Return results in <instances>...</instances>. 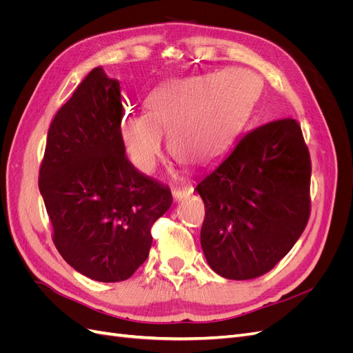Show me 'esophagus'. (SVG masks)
<instances>
[{
	"mask_svg": "<svg viewBox=\"0 0 353 353\" xmlns=\"http://www.w3.org/2000/svg\"><path fill=\"white\" fill-rule=\"evenodd\" d=\"M191 191H193V188L190 187H183V188H174L172 190V196L175 200H181V199H185L191 194Z\"/></svg>",
	"mask_w": 353,
	"mask_h": 353,
	"instance_id": "1",
	"label": "esophagus"
}]
</instances>
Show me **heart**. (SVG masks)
Masks as SVG:
<instances>
[{
	"instance_id": "1",
	"label": "heart",
	"mask_w": 353,
	"mask_h": 353,
	"mask_svg": "<svg viewBox=\"0 0 353 353\" xmlns=\"http://www.w3.org/2000/svg\"><path fill=\"white\" fill-rule=\"evenodd\" d=\"M261 81L244 69H225L170 81L144 100V113L119 121L123 152L143 174L169 152L185 166H205L227 150L261 94Z\"/></svg>"
}]
</instances>
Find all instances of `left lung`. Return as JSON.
Masks as SVG:
<instances>
[{"label": "left lung", "instance_id": "8db88e82", "mask_svg": "<svg viewBox=\"0 0 353 353\" xmlns=\"http://www.w3.org/2000/svg\"><path fill=\"white\" fill-rule=\"evenodd\" d=\"M311 157L294 119L243 135L194 188L205 201L200 243L228 280L271 271L302 236L311 212Z\"/></svg>", "mask_w": 353, "mask_h": 353}]
</instances>
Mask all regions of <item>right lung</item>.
Segmentation results:
<instances>
[{
    "label": "right lung",
    "mask_w": 353,
    "mask_h": 353,
    "mask_svg": "<svg viewBox=\"0 0 353 353\" xmlns=\"http://www.w3.org/2000/svg\"><path fill=\"white\" fill-rule=\"evenodd\" d=\"M119 81L92 69L51 122L39 191L59 253L91 280H128L147 259L150 228L172 194L132 166L119 137Z\"/></svg>",
    "instance_id": "obj_1"
}]
</instances>
